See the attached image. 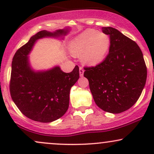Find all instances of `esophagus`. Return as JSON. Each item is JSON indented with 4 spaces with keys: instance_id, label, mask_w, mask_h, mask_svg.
Returning a JSON list of instances; mask_svg holds the SVG:
<instances>
[{
    "instance_id": "esophagus-1",
    "label": "esophagus",
    "mask_w": 154,
    "mask_h": 154,
    "mask_svg": "<svg viewBox=\"0 0 154 154\" xmlns=\"http://www.w3.org/2000/svg\"><path fill=\"white\" fill-rule=\"evenodd\" d=\"M83 74H84V69L80 66L79 67V75H80V77H82Z\"/></svg>"
}]
</instances>
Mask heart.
<instances>
[{"label": "heart", "instance_id": "heart-1", "mask_svg": "<svg viewBox=\"0 0 154 154\" xmlns=\"http://www.w3.org/2000/svg\"><path fill=\"white\" fill-rule=\"evenodd\" d=\"M110 46L107 35L95 29H87L76 37L70 44V51L74 56H80L89 65L98 64L103 61Z\"/></svg>", "mask_w": 154, "mask_h": 154}]
</instances>
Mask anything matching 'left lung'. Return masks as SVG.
I'll list each match as a JSON object with an SVG mask.
<instances>
[{"label":"left lung","instance_id":"left-lung-1","mask_svg":"<svg viewBox=\"0 0 154 154\" xmlns=\"http://www.w3.org/2000/svg\"><path fill=\"white\" fill-rule=\"evenodd\" d=\"M110 38L109 54L95 66L84 67L95 103L102 110L119 114L130 109L142 93L147 68L135 41L119 30L102 27Z\"/></svg>","mask_w":154,"mask_h":154}]
</instances>
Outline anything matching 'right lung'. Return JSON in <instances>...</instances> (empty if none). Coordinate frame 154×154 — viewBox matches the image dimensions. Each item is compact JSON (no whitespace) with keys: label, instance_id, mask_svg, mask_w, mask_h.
Returning <instances> with one entry per match:
<instances>
[{"label":"right lung","instance_id":"right-lung-1","mask_svg":"<svg viewBox=\"0 0 154 154\" xmlns=\"http://www.w3.org/2000/svg\"><path fill=\"white\" fill-rule=\"evenodd\" d=\"M67 30L49 32L40 31L17 51L11 64L10 93L19 111L29 119L51 122L66 112L70 89L79 77V66L69 73L56 66L46 72H35L30 69L27 55L37 40L44 37L66 35Z\"/></svg>","mask_w":154,"mask_h":154}]
</instances>
